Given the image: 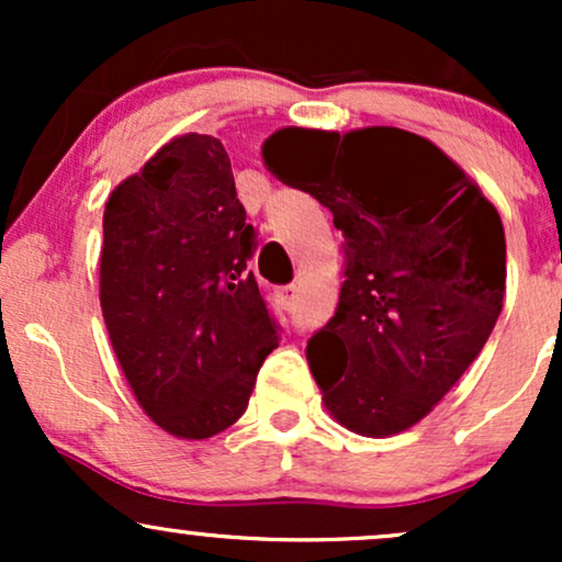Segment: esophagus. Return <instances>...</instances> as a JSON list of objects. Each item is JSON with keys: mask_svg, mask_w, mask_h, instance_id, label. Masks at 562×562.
Returning a JSON list of instances; mask_svg holds the SVG:
<instances>
[{"mask_svg": "<svg viewBox=\"0 0 562 562\" xmlns=\"http://www.w3.org/2000/svg\"><path fill=\"white\" fill-rule=\"evenodd\" d=\"M280 299H282V303H293L295 299H299V288L285 285V288L280 290Z\"/></svg>", "mask_w": 562, "mask_h": 562, "instance_id": "34e87169", "label": "esophagus"}]
</instances>
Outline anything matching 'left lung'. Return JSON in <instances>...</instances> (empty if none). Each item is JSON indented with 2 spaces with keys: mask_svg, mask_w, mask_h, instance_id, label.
I'll use <instances>...</instances> for the list:
<instances>
[{
  "mask_svg": "<svg viewBox=\"0 0 562 562\" xmlns=\"http://www.w3.org/2000/svg\"><path fill=\"white\" fill-rule=\"evenodd\" d=\"M261 156L346 237L338 312L306 346L325 409L359 436L404 434L494 330L507 277L499 214L441 147L396 126H288Z\"/></svg>",
  "mask_w": 562,
  "mask_h": 562,
  "instance_id": "left-lung-1",
  "label": "left lung"
}]
</instances>
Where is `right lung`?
<instances>
[{
	"instance_id": "add662e5",
	"label": "right lung",
	"mask_w": 562,
	"mask_h": 562,
	"mask_svg": "<svg viewBox=\"0 0 562 562\" xmlns=\"http://www.w3.org/2000/svg\"><path fill=\"white\" fill-rule=\"evenodd\" d=\"M224 145L179 134L111 192L102 214L100 306L124 378L166 434L200 441L248 406L280 344L254 272Z\"/></svg>"
}]
</instances>
